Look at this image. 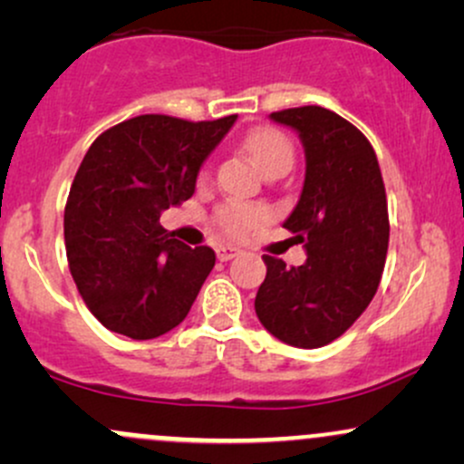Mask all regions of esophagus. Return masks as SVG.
<instances>
[{"mask_svg":"<svg viewBox=\"0 0 464 464\" xmlns=\"http://www.w3.org/2000/svg\"><path fill=\"white\" fill-rule=\"evenodd\" d=\"M237 253H239V248H236V246H220L218 248V259H220V262H228V259L236 257Z\"/></svg>","mask_w":464,"mask_h":464,"instance_id":"1","label":"esophagus"}]
</instances>
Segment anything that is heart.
<instances>
[{
    "mask_svg": "<svg viewBox=\"0 0 464 464\" xmlns=\"http://www.w3.org/2000/svg\"><path fill=\"white\" fill-rule=\"evenodd\" d=\"M244 150L253 159V163L262 169V174L287 172L295 163V143L284 130L273 129V126H259L244 137ZM209 179L207 168H200L198 180L205 183ZM270 209L262 202H244V200H227L216 207L214 225L222 233L231 237H242L253 233L264 222H268Z\"/></svg>",
    "mask_w": 464,
    "mask_h": 464,
    "instance_id": "obj_1",
    "label": "heart"
}]
</instances>
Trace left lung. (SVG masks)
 <instances>
[{
  "label": "left lung",
  "instance_id": "obj_1",
  "mask_svg": "<svg viewBox=\"0 0 464 464\" xmlns=\"http://www.w3.org/2000/svg\"><path fill=\"white\" fill-rule=\"evenodd\" d=\"M270 117L305 148V183L284 227L307 262L264 255L255 312L275 338L318 349L347 332L380 287L391 236L384 179L371 141L334 111L296 106Z\"/></svg>",
  "mask_w": 464,
  "mask_h": 464
}]
</instances>
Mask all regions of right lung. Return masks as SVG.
I'll return each mask as SVG.
<instances>
[{
	"mask_svg": "<svg viewBox=\"0 0 464 464\" xmlns=\"http://www.w3.org/2000/svg\"><path fill=\"white\" fill-rule=\"evenodd\" d=\"M237 115H140L92 143L65 205V248L84 305L111 332L150 340L183 323L216 266L159 225L191 198L202 161Z\"/></svg>",
	"mask_w": 464,
	"mask_h": 464,
	"instance_id": "right-lung-1",
	"label": "right lung"
}]
</instances>
